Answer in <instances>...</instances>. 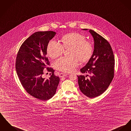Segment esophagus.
<instances>
[{"instance_id": "esophagus-1", "label": "esophagus", "mask_w": 131, "mask_h": 131, "mask_svg": "<svg viewBox=\"0 0 131 131\" xmlns=\"http://www.w3.org/2000/svg\"><path fill=\"white\" fill-rule=\"evenodd\" d=\"M67 75H68V74H66V73H60V74H59V77L60 78H62V77H66L67 76Z\"/></svg>"}]
</instances>
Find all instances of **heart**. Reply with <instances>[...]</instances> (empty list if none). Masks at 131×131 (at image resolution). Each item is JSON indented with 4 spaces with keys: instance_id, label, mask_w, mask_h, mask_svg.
<instances>
[{
    "instance_id": "1",
    "label": "heart",
    "mask_w": 131,
    "mask_h": 131,
    "mask_svg": "<svg viewBox=\"0 0 131 131\" xmlns=\"http://www.w3.org/2000/svg\"><path fill=\"white\" fill-rule=\"evenodd\" d=\"M61 44L51 40L47 45V51L48 56L54 59L61 55L65 50H70L71 57H61L54 62L56 70L64 72L74 71L79 66V61L86 62L91 59L93 47L92 43L86 40L84 35L72 32L63 36L61 38Z\"/></svg>"
}]
</instances>
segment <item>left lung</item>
<instances>
[{"mask_svg":"<svg viewBox=\"0 0 131 131\" xmlns=\"http://www.w3.org/2000/svg\"><path fill=\"white\" fill-rule=\"evenodd\" d=\"M89 32L94 41V51L91 59L80 71L90 75L88 79H86L87 76L81 75L78 77L81 91L85 95L93 98L102 94L112 82L114 76L115 59L108 41L92 30Z\"/></svg>","mask_w":131,"mask_h":131,"instance_id":"left-lung-1","label":"left lung"}]
</instances>
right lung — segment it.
<instances>
[{
	"instance_id": "add662e5",
	"label": "right lung",
	"mask_w": 131,
	"mask_h": 131,
	"mask_svg": "<svg viewBox=\"0 0 131 131\" xmlns=\"http://www.w3.org/2000/svg\"><path fill=\"white\" fill-rule=\"evenodd\" d=\"M55 35L51 31L36 32L22 44L16 57L15 68L21 84L30 95L41 100L51 98L60 82L46 57L47 45ZM44 68L52 73L49 79L42 78Z\"/></svg>"
}]
</instances>
